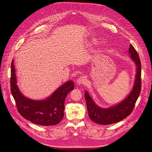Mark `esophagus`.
Returning a JSON list of instances; mask_svg holds the SVG:
<instances>
[{"label":"esophagus","instance_id":"esophagus-1","mask_svg":"<svg viewBox=\"0 0 152 152\" xmlns=\"http://www.w3.org/2000/svg\"><path fill=\"white\" fill-rule=\"evenodd\" d=\"M86 77L85 76H81L80 77L77 81V83L78 84H84L86 81Z\"/></svg>","mask_w":152,"mask_h":152}]
</instances>
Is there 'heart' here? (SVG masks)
I'll return each mask as SVG.
<instances>
[{
    "instance_id": "heart-1",
    "label": "heart",
    "mask_w": 152,
    "mask_h": 152,
    "mask_svg": "<svg viewBox=\"0 0 152 152\" xmlns=\"http://www.w3.org/2000/svg\"><path fill=\"white\" fill-rule=\"evenodd\" d=\"M58 66H61V64H60V63H59V64H58Z\"/></svg>"
}]
</instances>
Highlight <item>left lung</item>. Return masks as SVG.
<instances>
[{"mask_svg":"<svg viewBox=\"0 0 152 152\" xmlns=\"http://www.w3.org/2000/svg\"><path fill=\"white\" fill-rule=\"evenodd\" d=\"M129 53L131 55V58L137 66V72L133 88L122 102L109 108H102L97 106L87 91H85L84 96L88 116L96 123L101 125H109L119 122L129 116L135 106L141 92V64L138 54L132 45L129 46Z\"/></svg>","mask_w":152,"mask_h":152,"instance_id":"obj_1","label":"left lung"}]
</instances>
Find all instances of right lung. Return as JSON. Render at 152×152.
Instances as JSON below:
<instances>
[{"instance_id":"add662e5","label":"right lung","mask_w":152,"mask_h":152,"mask_svg":"<svg viewBox=\"0 0 152 152\" xmlns=\"http://www.w3.org/2000/svg\"><path fill=\"white\" fill-rule=\"evenodd\" d=\"M11 91L21 115L31 122L43 126L59 124L64 118L65 99L74 88L72 81L59 87L49 97L44 100H34L26 97L20 91L17 84L14 60L11 69Z\"/></svg>"}]
</instances>
